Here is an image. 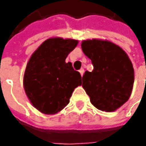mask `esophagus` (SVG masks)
I'll return each instance as SVG.
<instances>
[{
    "mask_svg": "<svg viewBox=\"0 0 146 146\" xmlns=\"http://www.w3.org/2000/svg\"><path fill=\"white\" fill-rule=\"evenodd\" d=\"M80 71V75H81V76H83V75H84V69H80V70H79Z\"/></svg>",
    "mask_w": 146,
    "mask_h": 146,
    "instance_id": "esophagus-1",
    "label": "esophagus"
}]
</instances>
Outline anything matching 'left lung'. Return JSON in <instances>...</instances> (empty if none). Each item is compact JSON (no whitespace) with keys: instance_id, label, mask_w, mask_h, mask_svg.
Returning <instances> with one entry per match:
<instances>
[{"instance_id":"left-lung-1","label":"left lung","mask_w":146,"mask_h":146,"mask_svg":"<svg viewBox=\"0 0 146 146\" xmlns=\"http://www.w3.org/2000/svg\"><path fill=\"white\" fill-rule=\"evenodd\" d=\"M81 48L92 61L93 70L85 71L82 86L97 109L113 112L132 94L134 69L125 51L106 40H85Z\"/></svg>"}]
</instances>
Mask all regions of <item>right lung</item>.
Returning <instances> with one entry per match:
<instances>
[{"label":"right lung","instance_id":"1","mask_svg":"<svg viewBox=\"0 0 146 146\" xmlns=\"http://www.w3.org/2000/svg\"><path fill=\"white\" fill-rule=\"evenodd\" d=\"M77 40L53 37L32 53L23 76L25 93L32 106L45 115H54L70 102L74 89L82 84L80 72L66 62Z\"/></svg>","mask_w":146,"mask_h":146}]
</instances>
